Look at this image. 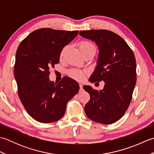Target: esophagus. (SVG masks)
Wrapping results in <instances>:
<instances>
[{
    "mask_svg": "<svg viewBox=\"0 0 154 154\" xmlns=\"http://www.w3.org/2000/svg\"><path fill=\"white\" fill-rule=\"evenodd\" d=\"M79 87H80V89L82 90L83 89V85L82 84H79Z\"/></svg>",
    "mask_w": 154,
    "mask_h": 154,
    "instance_id": "obj_1",
    "label": "esophagus"
}]
</instances>
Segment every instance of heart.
<instances>
[{
    "label": "heart",
    "instance_id": "b5f03b06",
    "mask_svg": "<svg viewBox=\"0 0 154 154\" xmlns=\"http://www.w3.org/2000/svg\"><path fill=\"white\" fill-rule=\"evenodd\" d=\"M68 48L69 47L67 45V46H65L62 49L60 53L61 58H63L64 57L65 53H66L68 50ZM79 48L82 53L87 50H91V49H95V47H94V45L93 44L87 41L81 42L79 45ZM68 74L71 78L77 81H83L85 78V72L82 70L78 69H73L69 70L68 72Z\"/></svg>",
    "mask_w": 154,
    "mask_h": 154
}]
</instances>
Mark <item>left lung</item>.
Here are the masks:
<instances>
[{"label": "left lung", "mask_w": 154, "mask_h": 154, "mask_svg": "<svg viewBox=\"0 0 154 154\" xmlns=\"http://www.w3.org/2000/svg\"><path fill=\"white\" fill-rule=\"evenodd\" d=\"M81 36L95 42L99 48L95 70L89 81H103L104 86L99 91L89 85L83 89L90 94L85 106L89 119L111 124L126 112L131 102L136 83V63L134 54L120 35L106 30L80 31Z\"/></svg>", "instance_id": "8db88e82"}]
</instances>
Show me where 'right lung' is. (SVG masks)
Returning <instances> with one entry per match:
<instances>
[{
  "label": "right lung",
  "mask_w": 154,
  "mask_h": 154,
  "mask_svg": "<svg viewBox=\"0 0 154 154\" xmlns=\"http://www.w3.org/2000/svg\"><path fill=\"white\" fill-rule=\"evenodd\" d=\"M79 31L41 28L20 44L14 67L20 99L26 110L38 122L51 123L63 116L69 100L79 91L69 77L58 83L49 78L50 69L60 62V53Z\"/></svg>",
  "instance_id": "right-lung-1"
}]
</instances>
